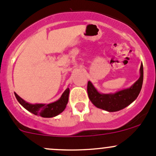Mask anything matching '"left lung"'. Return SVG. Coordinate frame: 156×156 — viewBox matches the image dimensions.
<instances>
[{
  "instance_id": "obj_1",
  "label": "left lung",
  "mask_w": 156,
  "mask_h": 156,
  "mask_svg": "<svg viewBox=\"0 0 156 156\" xmlns=\"http://www.w3.org/2000/svg\"><path fill=\"white\" fill-rule=\"evenodd\" d=\"M140 78L131 87L117 91L114 94H101L94 84L88 81L87 94L90 100L96 107L107 112H117L133 103L139 95L144 81V67L141 64Z\"/></svg>"
}]
</instances>
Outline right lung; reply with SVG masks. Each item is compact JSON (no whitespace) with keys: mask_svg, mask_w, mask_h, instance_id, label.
I'll list each match as a JSON object with an SVG mask.
<instances>
[{"mask_svg":"<svg viewBox=\"0 0 156 156\" xmlns=\"http://www.w3.org/2000/svg\"><path fill=\"white\" fill-rule=\"evenodd\" d=\"M14 94H15L16 98L18 100L19 103L26 110H28L32 114L41 116L43 118H52L60 114L66 107V105L69 101V88L68 87L64 91L59 100L53 103H48V104H44V103L31 104V103L25 101L20 96L17 95L16 93H14Z\"/></svg>","mask_w":156,"mask_h":156,"instance_id":"right-lung-1","label":"right lung"}]
</instances>
